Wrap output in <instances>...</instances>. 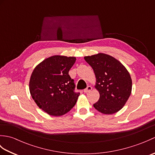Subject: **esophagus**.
Segmentation results:
<instances>
[{"label":"esophagus","mask_w":155,"mask_h":155,"mask_svg":"<svg viewBox=\"0 0 155 155\" xmlns=\"http://www.w3.org/2000/svg\"><path fill=\"white\" fill-rule=\"evenodd\" d=\"M92 87H91V86H88L86 88H85V89H84V93H89V92L92 90Z\"/></svg>","instance_id":"obj_1"}]
</instances>
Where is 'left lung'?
Masks as SVG:
<instances>
[{
	"label": "left lung",
	"instance_id": "8db88e82",
	"mask_svg": "<svg viewBox=\"0 0 155 155\" xmlns=\"http://www.w3.org/2000/svg\"><path fill=\"white\" fill-rule=\"evenodd\" d=\"M93 68L96 84L100 94L93 107L105 114L119 111L129 98L132 91V79L129 72L120 61L104 53L84 57Z\"/></svg>",
	"mask_w": 155,
	"mask_h": 155
}]
</instances>
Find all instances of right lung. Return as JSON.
Masks as SVG:
<instances>
[{
  "instance_id": "obj_1",
  "label": "right lung",
  "mask_w": 155,
  "mask_h": 155,
  "mask_svg": "<svg viewBox=\"0 0 155 155\" xmlns=\"http://www.w3.org/2000/svg\"><path fill=\"white\" fill-rule=\"evenodd\" d=\"M76 57L54 55L45 59L32 71L29 91L37 106L47 114L60 117L70 111L79 93L74 91V80L68 71Z\"/></svg>"
}]
</instances>
